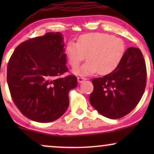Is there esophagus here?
Here are the masks:
<instances>
[{
  "label": "esophagus",
  "instance_id": "1",
  "mask_svg": "<svg viewBox=\"0 0 154 154\" xmlns=\"http://www.w3.org/2000/svg\"><path fill=\"white\" fill-rule=\"evenodd\" d=\"M77 80H78L79 83H82L84 82L85 80H86V78H85V77H77Z\"/></svg>",
  "mask_w": 154,
  "mask_h": 154
}]
</instances>
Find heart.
<instances>
[{
	"instance_id": "1",
	"label": "heart",
	"mask_w": 154,
	"mask_h": 154,
	"mask_svg": "<svg viewBox=\"0 0 154 154\" xmlns=\"http://www.w3.org/2000/svg\"><path fill=\"white\" fill-rule=\"evenodd\" d=\"M126 45L122 39L107 33L94 32L81 36L77 43L69 42L65 48V54L72 68H77L88 59L76 75H90L100 72L106 75L116 69L122 61Z\"/></svg>"
}]
</instances>
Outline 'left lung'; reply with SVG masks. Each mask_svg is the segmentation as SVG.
Here are the masks:
<instances>
[{"instance_id": "left-lung-1", "label": "left lung", "mask_w": 154, "mask_h": 154, "mask_svg": "<svg viewBox=\"0 0 154 154\" xmlns=\"http://www.w3.org/2000/svg\"><path fill=\"white\" fill-rule=\"evenodd\" d=\"M92 82L94 89L90 102L99 114L111 119L127 115L139 103L146 88V66L140 50L129 48L114 71Z\"/></svg>"}]
</instances>
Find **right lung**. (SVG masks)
I'll list each match as a JSON object with an SVG mask.
<instances>
[{
  "label": "right lung",
  "instance_id": "obj_1",
  "mask_svg": "<svg viewBox=\"0 0 154 154\" xmlns=\"http://www.w3.org/2000/svg\"><path fill=\"white\" fill-rule=\"evenodd\" d=\"M63 35L48 32L16 48L7 66L11 95L28 119L45 123L66 112L69 92L77 86V77L59 76L68 72Z\"/></svg>",
  "mask_w": 154,
  "mask_h": 154
}]
</instances>
